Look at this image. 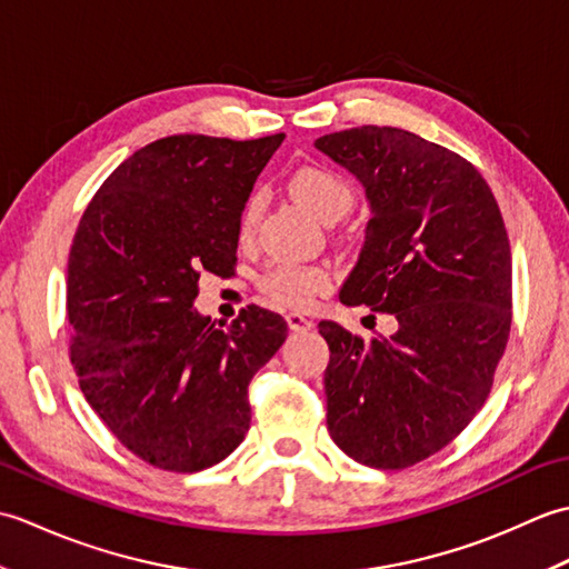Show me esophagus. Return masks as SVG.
Instances as JSON below:
<instances>
[{
  "label": "esophagus",
  "instance_id": "esophagus-1",
  "mask_svg": "<svg viewBox=\"0 0 569 569\" xmlns=\"http://www.w3.org/2000/svg\"><path fill=\"white\" fill-rule=\"evenodd\" d=\"M286 322H288V328H291L293 332H306V330L312 328V320L306 318V316H300V312H288Z\"/></svg>",
  "mask_w": 569,
  "mask_h": 569
}]
</instances>
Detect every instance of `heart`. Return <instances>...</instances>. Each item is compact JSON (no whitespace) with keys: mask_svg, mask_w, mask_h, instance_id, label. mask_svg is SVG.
I'll return each mask as SVG.
<instances>
[{"mask_svg":"<svg viewBox=\"0 0 569 569\" xmlns=\"http://www.w3.org/2000/svg\"><path fill=\"white\" fill-rule=\"evenodd\" d=\"M293 196L306 204V208L320 217L322 222H340L342 217L352 212L357 202V190L349 180L332 171L328 166H303L291 176ZM263 196L253 190L247 196L244 204L239 210L237 232L241 241H249L257 232L261 220ZM332 278L330 271L322 266H293V263H276L269 271H263L259 278L261 293L278 308H306L316 296L325 293L330 288Z\"/></svg>","mask_w":569,"mask_h":569,"instance_id":"heart-1","label":"heart"}]
</instances>
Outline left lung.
<instances>
[{"instance_id":"left-lung-1","label":"left lung","mask_w":569,"mask_h":569,"mask_svg":"<svg viewBox=\"0 0 569 569\" xmlns=\"http://www.w3.org/2000/svg\"><path fill=\"white\" fill-rule=\"evenodd\" d=\"M316 147L361 180L373 214L340 300L398 320L389 340L318 325L328 430L361 465L413 467L489 398L511 332L509 234L487 180L440 143L367 124Z\"/></svg>"}]
</instances>
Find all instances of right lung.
Instances as JSON below:
<instances>
[{"instance_id": "1", "label": "right lung", "mask_w": 569, "mask_h": 569, "mask_svg": "<svg viewBox=\"0 0 569 569\" xmlns=\"http://www.w3.org/2000/svg\"><path fill=\"white\" fill-rule=\"evenodd\" d=\"M283 139L151 141L114 168L72 237L70 365L114 438L159 469H208L244 440L249 381L286 340V320L259 306L227 330L192 308L202 273H234L239 210Z\"/></svg>"}]
</instances>
